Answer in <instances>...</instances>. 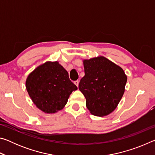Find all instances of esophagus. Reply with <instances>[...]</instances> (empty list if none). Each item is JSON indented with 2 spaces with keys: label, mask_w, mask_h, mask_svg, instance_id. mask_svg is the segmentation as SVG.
<instances>
[{
  "label": "esophagus",
  "mask_w": 155,
  "mask_h": 155,
  "mask_svg": "<svg viewBox=\"0 0 155 155\" xmlns=\"http://www.w3.org/2000/svg\"><path fill=\"white\" fill-rule=\"evenodd\" d=\"M74 83L78 87V83H79V81H75L74 82Z\"/></svg>",
  "instance_id": "esophagus-1"
}]
</instances>
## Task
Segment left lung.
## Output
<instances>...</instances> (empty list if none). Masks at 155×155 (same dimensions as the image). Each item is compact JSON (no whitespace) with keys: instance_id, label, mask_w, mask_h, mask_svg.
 <instances>
[{"instance_id":"1","label":"left lung","mask_w":155,"mask_h":155,"mask_svg":"<svg viewBox=\"0 0 155 155\" xmlns=\"http://www.w3.org/2000/svg\"><path fill=\"white\" fill-rule=\"evenodd\" d=\"M85 76L78 89L91 114L103 117L118 105L125 91L127 77L121 67L103 56L83 59Z\"/></svg>"}]
</instances>
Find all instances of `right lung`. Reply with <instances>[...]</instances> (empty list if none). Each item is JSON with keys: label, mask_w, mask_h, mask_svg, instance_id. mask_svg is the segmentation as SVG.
Listing matches in <instances>:
<instances>
[{"label": "right lung", "mask_w": 155, "mask_h": 155, "mask_svg": "<svg viewBox=\"0 0 155 155\" xmlns=\"http://www.w3.org/2000/svg\"><path fill=\"white\" fill-rule=\"evenodd\" d=\"M26 89L33 103L45 114H55L64 109L77 87L59 61H46L28 75Z\"/></svg>", "instance_id": "1"}]
</instances>
